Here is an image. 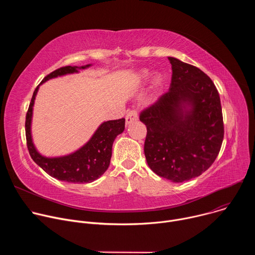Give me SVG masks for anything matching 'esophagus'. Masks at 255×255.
Here are the masks:
<instances>
[{"label": "esophagus", "instance_id": "esophagus-1", "mask_svg": "<svg viewBox=\"0 0 255 255\" xmlns=\"http://www.w3.org/2000/svg\"><path fill=\"white\" fill-rule=\"evenodd\" d=\"M125 119H126V124H127V125H129V124H131L132 122L138 120L137 111H136V110H131V111H129V112L127 113Z\"/></svg>", "mask_w": 255, "mask_h": 255}]
</instances>
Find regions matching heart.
I'll list each match as a JSON object with an SVG mask.
<instances>
[{
    "label": "heart",
    "mask_w": 255,
    "mask_h": 255,
    "mask_svg": "<svg viewBox=\"0 0 255 255\" xmlns=\"http://www.w3.org/2000/svg\"><path fill=\"white\" fill-rule=\"evenodd\" d=\"M150 71L148 70V69H142L140 72H139V79H140V81H142V82H145V81H147L149 78H150ZM161 82H162V79L160 78V77H156L155 79H154V84H155V86H159L160 84H161Z\"/></svg>",
    "instance_id": "obj_1"
}]
</instances>
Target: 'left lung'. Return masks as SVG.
Here are the masks:
<instances>
[{"instance_id": "8db88e82", "label": "left lung", "mask_w": 255, "mask_h": 255, "mask_svg": "<svg viewBox=\"0 0 255 255\" xmlns=\"http://www.w3.org/2000/svg\"><path fill=\"white\" fill-rule=\"evenodd\" d=\"M167 93L140 114L147 134L144 154L157 175L183 183L201 175L219 154L224 138L220 96L200 68L168 57Z\"/></svg>"}]
</instances>
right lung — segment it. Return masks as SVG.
Returning <instances> with one entry per match:
<instances>
[{
  "mask_svg": "<svg viewBox=\"0 0 255 255\" xmlns=\"http://www.w3.org/2000/svg\"><path fill=\"white\" fill-rule=\"evenodd\" d=\"M92 64L83 66H63L46 76L35 89L26 114L25 131L27 147L30 156L50 176L72 184H87L99 178L110 165L112 146L115 138L125 129V119L110 120L102 123L91 139L77 151L58 157H46L41 155L32 141L31 122L35 97L39 86L48 80L79 72V69H86Z\"/></svg>",
  "mask_w": 255,
  "mask_h": 255,
  "instance_id": "right-lung-1",
  "label": "right lung"
}]
</instances>
